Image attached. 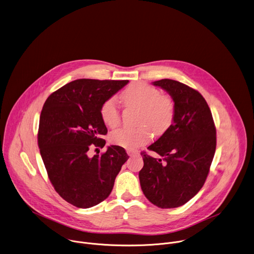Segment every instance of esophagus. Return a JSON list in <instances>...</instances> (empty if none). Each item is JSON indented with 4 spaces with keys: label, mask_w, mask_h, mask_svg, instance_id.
I'll return each mask as SVG.
<instances>
[{
    "label": "esophagus",
    "mask_w": 254,
    "mask_h": 254,
    "mask_svg": "<svg viewBox=\"0 0 254 254\" xmlns=\"http://www.w3.org/2000/svg\"><path fill=\"white\" fill-rule=\"evenodd\" d=\"M127 154H128L129 156H131V155H134V154H137V153H138V151H137V150H133V149H127Z\"/></svg>",
    "instance_id": "obj_1"
}]
</instances>
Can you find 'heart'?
<instances>
[{"label": "heart", "instance_id": "obj_1", "mask_svg": "<svg viewBox=\"0 0 254 254\" xmlns=\"http://www.w3.org/2000/svg\"><path fill=\"white\" fill-rule=\"evenodd\" d=\"M122 100L127 107L139 109L136 128H120L113 131L110 141L113 144L127 149H134L147 143L151 138V130L154 134L164 133L172 125L175 117V104L168 95L160 92L142 82L129 85L122 94ZM104 124L110 127H116L121 122V114L116 98L105 101L100 110Z\"/></svg>", "mask_w": 254, "mask_h": 254}]
</instances>
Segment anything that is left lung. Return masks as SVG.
<instances>
[{
  "mask_svg": "<svg viewBox=\"0 0 254 254\" xmlns=\"http://www.w3.org/2000/svg\"><path fill=\"white\" fill-rule=\"evenodd\" d=\"M165 90L175 104L170 127L147 149L161 158L141 152L139 182L144 196L161 209L183 206L203 187L216 145V127L204 97L189 86L171 79L152 83Z\"/></svg>",
  "mask_w": 254,
  "mask_h": 254,
  "instance_id": "1",
  "label": "left lung"
}]
</instances>
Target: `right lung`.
Returning <instances> with one entry per match:
<instances>
[{
	"instance_id": "add662e5",
	"label": "right lung",
	"mask_w": 254,
	"mask_h": 254,
	"mask_svg": "<svg viewBox=\"0 0 254 254\" xmlns=\"http://www.w3.org/2000/svg\"><path fill=\"white\" fill-rule=\"evenodd\" d=\"M127 83L78 79L53 92L43 105L37 134L40 155L55 191L77 208L88 209L107 199L128 159L118 145L108 146L101 155L88 153L106 144L101 106Z\"/></svg>"
}]
</instances>
